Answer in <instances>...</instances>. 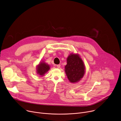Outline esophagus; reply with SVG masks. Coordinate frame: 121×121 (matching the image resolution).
Here are the masks:
<instances>
[{"mask_svg": "<svg viewBox=\"0 0 121 121\" xmlns=\"http://www.w3.org/2000/svg\"><path fill=\"white\" fill-rule=\"evenodd\" d=\"M60 65H56V67L58 68H59L60 67Z\"/></svg>", "mask_w": 121, "mask_h": 121, "instance_id": "esophagus-1", "label": "esophagus"}]
</instances>
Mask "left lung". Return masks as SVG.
Segmentation results:
<instances>
[{
	"label": "left lung",
	"mask_w": 121,
	"mask_h": 121,
	"mask_svg": "<svg viewBox=\"0 0 121 121\" xmlns=\"http://www.w3.org/2000/svg\"><path fill=\"white\" fill-rule=\"evenodd\" d=\"M66 61L65 71L68 79L73 83L78 82L83 78L86 72L83 61L78 54L71 53L68 56Z\"/></svg>",
	"instance_id": "obj_1"
}]
</instances>
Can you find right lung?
Wrapping results in <instances>:
<instances>
[{
  "mask_svg": "<svg viewBox=\"0 0 121 121\" xmlns=\"http://www.w3.org/2000/svg\"><path fill=\"white\" fill-rule=\"evenodd\" d=\"M50 69V65L44 61H40L36 66V72L40 76H43Z\"/></svg>",
  "mask_w": 121,
  "mask_h": 121,
  "instance_id": "right-lung-1",
  "label": "right lung"
}]
</instances>
